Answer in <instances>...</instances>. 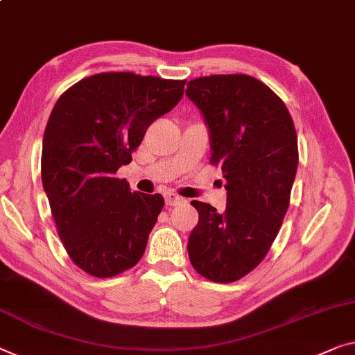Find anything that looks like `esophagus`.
Masks as SVG:
<instances>
[{
	"label": "esophagus",
	"mask_w": 355,
	"mask_h": 355,
	"mask_svg": "<svg viewBox=\"0 0 355 355\" xmlns=\"http://www.w3.org/2000/svg\"><path fill=\"white\" fill-rule=\"evenodd\" d=\"M165 203L168 208H173V206H179L185 203V200L182 198V196H179L178 193H173V192H168L165 195Z\"/></svg>",
	"instance_id": "esophagus-1"
}]
</instances>
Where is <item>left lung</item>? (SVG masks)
Wrapping results in <instances>:
<instances>
[{"label": "left lung", "instance_id": "obj_1", "mask_svg": "<svg viewBox=\"0 0 355 355\" xmlns=\"http://www.w3.org/2000/svg\"><path fill=\"white\" fill-rule=\"evenodd\" d=\"M187 87L209 128L211 163L227 181L222 212L190 203L200 216L189 236L190 263L206 279L234 282L279 233L298 166L297 132L284 101L252 76H206Z\"/></svg>", "mask_w": 355, "mask_h": 355}]
</instances>
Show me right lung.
<instances>
[{"label":"right lung","instance_id":"right-lung-1","mask_svg":"<svg viewBox=\"0 0 355 355\" xmlns=\"http://www.w3.org/2000/svg\"><path fill=\"white\" fill-rule=\"evenodd\" d=\"M185 80L100 73L79 80L53 106L42 139L41 178L58 236L80 270L112 277L143 257L163 209L160 193L116 178L149 125L178 105Z\"/></svg>","mask_w":355,"mask_h":355}]
</instances>
